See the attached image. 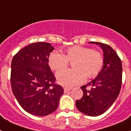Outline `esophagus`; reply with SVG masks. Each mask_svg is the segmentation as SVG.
<instances>
[{"mask_svg":"<svg viewBox=\"0 0 131 131\" xmlns=\"http://www.w3.org/2000/svg\"><path fill=\"white\" fill-rule=\"evenodd\" d=\"M71 91L70 88H64V92H68V91Z\"/></svg>","mask_w":131,"mask_h":131,"instance_id":"1","label":"esophagus"}]
</instances>
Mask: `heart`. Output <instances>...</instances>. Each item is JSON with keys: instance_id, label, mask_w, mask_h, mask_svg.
<instances>
[{"instance_id": "heart-1", "label": "heart", "mask_w": 131, "mask_h": 131, "mask_svg": "<svg viewBox=\"0 0 131 131\" xmlns=\"http://www.w3.org/2000/svg\"><path fill=\"white\" fill-rule=\"evenodd\" d=\"M72 63L73 69H65L56 74L59 84L65 88H71L80 84L86 78L97 75L103 65V57L100 51L80 46L66 49L65 53L54 52L49 57V64L53 70L64 68Z\"/></svg>"}]
</instances>
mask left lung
Returning a JSON list of instances; mask_svg holds the SVG:
<instances>
[{
  "instance_id": "1",
  "label": "left lung",
  "mask_w": 131,
  "mask_h": 131,
  "mask_svg": "<svg viewBox=\"0 0 131 131\" xmlns=\"http://www.w3.org/2000/svg\"><path fill=\"white\" fill-rule=\"evenodd\" d=\"M89 43L99 45L102 49L103 67L94 80L80 88L84 94L76 101V106L84 114L96 117L105 113L118 97L122 85V65L110 46L101 42Z\"/></svg>"
}]
</instances>
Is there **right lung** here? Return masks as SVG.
I'll return each mask as SVG.
<instances>
[{
	"label": "right lung",
	"mask_w": 131,
	"mask_h": 131,
	"mask_svg": "<svg viewBox=\"0 0 131 131\" xmlns=\"http://www.w3.org/2000/svg\"><path fill=\"white\" fill-rule=\"evenodd\" d=\"M54 49L47 42H35L24 47L13 58L10 85L20 106L35 116H46L56 110L64 90L55 84L49 66Z\"/></svg>",
	"instance_id": "1"
}]
</instances>
